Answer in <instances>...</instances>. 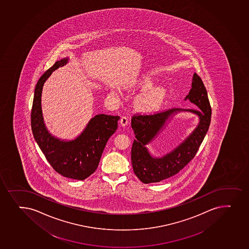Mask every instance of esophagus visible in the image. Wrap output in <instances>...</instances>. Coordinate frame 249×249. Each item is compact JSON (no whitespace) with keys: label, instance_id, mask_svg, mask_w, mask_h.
I'll return each mask as SVG.
<instances>
[{"label":"esophagus","instance_id":"obj_1","mask_svg":"<svg viewBox=\"0 0 249 249\" xmlns=\"http://www.w3.org/2000/svg\"><path fill=\"white\" fill-rule=\"evenodd\" d=\"M128 118H126V116H124V117H122L120 119V124L123 126H125L128 124Z\"/></svg>","mask_w":249,"mask_h":249}]
</instances>
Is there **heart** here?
<instances>
[{"label":"heart","mask_w":249,"mask_h":249,"mask_svg":"<svg viewBox=\"0 0 249 249\" xmlns=\"http://www.w3.org/2000/svg\"><path fill=\"white\" fill-rule=\"evenodd\" d=\"M148 86L147 82H144ZM163 91L160 89H153L142 94L137 99V105L140 109L143 111H151L160 106L163 99Z\"/></svg>","instance_id":"b5f03b06"}]
</instances>
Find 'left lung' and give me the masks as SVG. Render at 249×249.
I'll list each match as a JSON object with an SVG mask.
<instances>
[{
  "label": "left lung",
  "instance_id": "obj_1",
  "mask_svg": "<svg viewBox=\"0 0 249 249\" xmlns=\"http://www.w3.org/2000/svg\"><path fill=\"white\" fill-rule=\"evenodd\" d=\"M189 99L199 109H187L200 118L197 127L182 144L162 158H153L145 148L163 128L166 120L180 109L169 108L160 112L140 114L136 113L131 118V127L136 139L131 149V163L134 173L142 182H159L169 178L182 170L195 157L203 142L212 119V107L207 91L201 77L195 73L189 94Z\"/></svg>",
  "mask_w": 249,
  "mask_h": 249
}]
</instances>
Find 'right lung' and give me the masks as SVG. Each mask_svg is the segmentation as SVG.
<instances>
[{"label": "right lung", "instance_id": "add662e5", "mask_svg": "<svg viewBox=\"0 0 249 249\" xmlns=\"http://www.w3.org/2000/svg\"><path fill=\"white\" fill-rule=\"evenodd\" d=\"M67 62L68 58L57 61L37 81L31 110V127L35 141L53 169L66 178L84 180L96 170L107 141L118 128L120 117L94 116L81 135L71 142H62L48 133L41 108L43 84L53 71L63 67Z\"/></svg>", "mask_w": 249, "mask_h": 249}]
</instances>
